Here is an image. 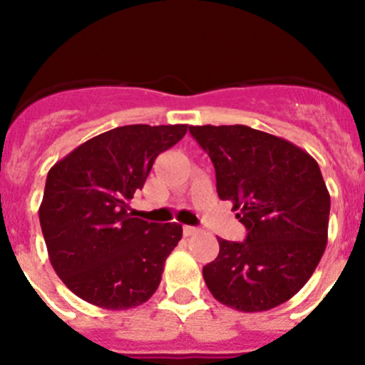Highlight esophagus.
Instances as JSON below:
<instances>
[{"label":"esophagus","mask_w":365,"mask_h":365,"mask_svg":"<svg viewBox=\"0 0 365 365\" xmlns=\"http://www.w3.org/2000/svg\"><path fill=\"white\" fill-rule=\"evenodd\" d=\"M200 227H196V226H185L183 227V235H185V237H192V235H197L200 233Z\"/></svg>","instance_id":"34e87169"}]
</instances>
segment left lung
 <instances>
[{"label":"left lung","instance_id":"obj_1","mask_svg":"<svg viewBox=\"0 0 365 365\" xmlns=\"http://www.w3.org/2000/svg\"><path fill=\"white\" fill-rule=\"evenodd\" d=\"M215 168L217 194L238 210L244 242L217 238L210 293L244 312L274 309L311 279L327 247L330 194L307 152L247 125L189 127Z\"/></svg>","mask_w":365,"mask_h":365}]
</instances>
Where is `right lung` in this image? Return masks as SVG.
<instances>
[{
    "label": "right lung",
    "mask_w": 365,
    "mask_h": 365,
    "mask_svg": "<svg viewBox=\"0 0 365 365\" xmlns=\"http://www.w3.org/2000/svg\"><path fill=\"white\" fill-rule=\"evenodd\" d=\"M187 125H125L95 135L51 168L38 217L51 264L84 302L111 311L138 307L157 292L182 238L176 222L132 217L157 155Z\"/></svg>",
    "instance_id": "add662e5"
}]
</instances>
